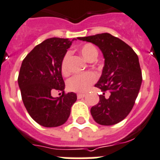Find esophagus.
<instances>
[{"label": "esophagus", "mask_w": 160, "mask_h": 160, "mask_svg": "<svg viewBox=\"0 0 160 160\" xmlns=\"http://www.w3.org/2000/svg\"><path fill=\"white\" fill-rule=\"evenodd\" d=\"M86 96L85 93H78L77 94V97H78L79 99L80 98H83V97H84Z\"/></svg>", "instance_id": "obj_1"}]
</instances>
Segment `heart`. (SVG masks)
<instances>
[{"label":"heart","mask_w":160,"mask_h":160,"mask_svg":"<svg viewBox=\"0 0 160 160\" xmlns=\"http://www.w3.org/2000/svg\"><path fill=\"white\" fill-rule=\"evenodd\" d=\"M80 52L81 55L88 62L94 61L97 59L98 52L93 45L90 43H85L80 47ZM70 57V52H67L61 61V72L63 75L68 73V59ZM97 80V76L93 72H88L76 74L70 78L68 81V88L70 91L76 92H84L88 91L91 85Z\"/></svg>","instance_id":"1"}]
</instances>
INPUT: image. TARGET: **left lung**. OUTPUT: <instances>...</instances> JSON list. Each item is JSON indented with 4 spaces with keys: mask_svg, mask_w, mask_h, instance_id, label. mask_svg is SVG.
Returning <instances> with one entry per match:
<instances>
[{
    "mask_svg": "<svg viewBox=\"0 0 160 160\" xmlns=\"http://www.w3.org/2000/svg\"><path fill=\"white\" fill-rule=\"evenodd\" d=\"M99 47L105 58V66L95 87L103 93L91 108L97 123L112 126L126 118L134 107L142 76L137 54L120 38L108 33L77 38Z\"/></svg>",
    "mask_w": 160,
    "mask_h": 160,
    "instance_id": "1",
    "label": "left lung"
}]
</instances>
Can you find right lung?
<instances>
[{
	"label": "right lung",
	"instance_id": "right-lung-1",
	"mask_svg": "<svg viewBox=\"0 0 160 160\" xmlns=\"http://www.w3.org/2000/svg\"><path fill=\"white\" fill-rule=\"evenodd\" d=\"M75 39L48 38L36 46L22 61L18 79L22 101L30 116L44 127L64 124L77 99L74 92H64L60 68ZM54 91H62V95L53 98L51 93Z\"/></svg>",
	"mask_w": 160,
	"mask_h": 160
}]
</instances>
